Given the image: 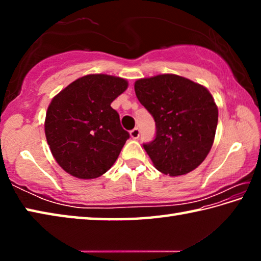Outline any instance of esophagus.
<instances>
[{
    "instance_id": "34e87169",
    "label": "esophagus",
    "mask_w": 261,
    "mask_h": 261,
    "mask_svg": "<svg viewBox=\"0 0 261 261\" xmlns=\"http://www.w3.org/2000/svg\"><path fill=\"white\" fill-rule=\"evenodd\" d=\"M130 136H131V138L138 139L139 136H140V131H139L138 127H135L134 130H131V131H130Z\"/></svg>"
}]
</instances>
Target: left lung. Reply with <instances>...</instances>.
<instances>
[{"mask_svg":"<svg viewBox=\"0 0 261 261\" xmlns=\"http://www.w3.org/2000/svg\"><path fill=\"white\" fill-rule=\"evenodd\" d=\"M135 92L155 121V138L144 144L154 167L169 176L196 169L210 153L218 125V107L210 91L166 73L138 79Z\"/></svg>","mask_w":261,"mask_h":261,"instance_id":"obj_1","label":"left lung"}]
</instances>
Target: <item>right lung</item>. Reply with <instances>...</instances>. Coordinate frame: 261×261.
I'll return each mask as SVG.
<instances>
[{
  "mask_svg": "<svg viewBox=\"0 0 261 261\" xmlns=\"http://www.w3.org/2000/svg\"><path fill=\"white\" fill-rule=\"evenodd\" d=\"M126 88L123 78L87 74L53 98L45 134L53 156L68 174L96 178L117 160L130 135L110 103Z\"/></svg>",
  "mask_w": 261,
  "mask_h": 261,
  "instance_id": "add662e5",
  "label": "right lung"
}]
</instances>
